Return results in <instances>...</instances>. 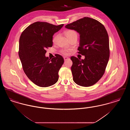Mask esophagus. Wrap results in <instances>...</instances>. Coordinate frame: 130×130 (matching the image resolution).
<instances>
[{"instance_id":"1","label":"esophagus","mask_w":130,"mask_h":130,"mask_svg":"<svg viewBox=\"0 0 130 130\" xmlns=\"http://www.w3.org/2000/svg\"><path fill=\"white\" fill-rule=\"evenodd\" d=\"M69 59V57H67V56H64V61H66V60H67V59Z\"/></svg>"}]
</instances>
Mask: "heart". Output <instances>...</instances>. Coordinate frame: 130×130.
<instances>
[{"label": "heart", "mask_w": 130, "mask_h": 130, "mask_svg": "<svg viewBox=\"0 0 130 130\" xmlns=\"http://www.w3.org/2000/svg\"><path fill=\"white\" fill-rule=\"evenodd\" d=\"M65 34L66 36V37H68L69 39H70L74 37H77V33L75 31L73 30H67L65 32ZM58 37V35H56L55 36H54V37L53 38V43H55L57 40V38ZM61 53L63 55H68V54H69V51L67 50H62V51H61Z\"/></svg>", "instance_id": "obj_1"}]
</instances>
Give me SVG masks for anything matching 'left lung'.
Returning a JSON list of instances; mask_svg holds the SVG:
<instances>
[{
	"instance_id": "obj_1",
	"label": "left lung",
	"mask_w": 130,
	"mask_h": 130,
	"mask_svg": "<svg viewBox=\"0 0 130 130\" xmlns=\"http://www.w3.org/2000/svg\"><path fill=\"white\" fill-rule=\"evenodd\" d=\"M80 35L78 53L84 59L72 56L73 80L83 87L95 84L104 74L110 56L109 39L105 27L98 20L84 17L66 25Z\"/></svg>"
}]
</instances>
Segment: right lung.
Here are the masks:
<instances>
[{
  "mask_svg": "<svg viewBox=\"0 0 130 130\" xmlns=\"http://www.w3.org/2000/svg\"><path fill=\"white\" fill-rule=\"evenodd\" d=\"M45 22H36L28 26L19 38V55L23 71L34 84L41 87L55 84L64 58L56 55L45 56L46 49L53 46V36L63 26Z\"/></svg>",
  "mask_w": 130,
  "mask_h": 130,
  "instance_id": "add662e5",
  "label": "right lung"
}]
</instances>
